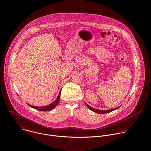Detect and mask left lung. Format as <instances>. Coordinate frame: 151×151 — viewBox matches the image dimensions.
Instances as JSON below:
<instances>
[{"label":"left lung","instance_id":"obj_1","mask_svg":"<svg viewBox=\"0 0 151 151\" xmlns=\"http://www.w3.org/2000/svg\"><path fill=\"white\" fill-rule=\"evenodd\" d=\"M86 105L87 106V107L89 108L90 110H91L92 111H94V112H95V113H100V114L107 113H109V112L112 111H113V110H116V109H118V108L120 107V106H119V107H118V108H114V109H111V110H98V109H94V108H91V106H89V105H88L86 104Z\"/></svg>","mask_w":151,"mask_h":151}]
</instances>
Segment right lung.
Wrapping results in <instances>:
<instances>
[{"mask_svg": "<svg viewBox=\"0 0 151 151\" xmlns=\"http://www.w3.org/2000/svg\"><path fill=\"white\" fill-rule=\"evenodd\" d=\"M60 92H61V91H60L57 99L53 103L50 104L49 105L45 106H42V107H38V106H32V105H29V104H28V105L30 107L34 108V109H35L36 110H41V111H50V110H52V109H53L54 108H55L58 105V104H59V100H60Z\"/></svg>", "mask_w": 151, "mask_h": 151, "instance_id": "right-lung-1", "label": "right lung"}]
</instances>
